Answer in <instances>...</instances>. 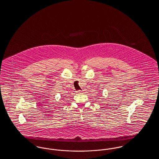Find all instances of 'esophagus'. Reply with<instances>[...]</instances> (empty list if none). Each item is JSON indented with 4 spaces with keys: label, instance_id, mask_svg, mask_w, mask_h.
Instances as JSON below:
<instances>
[{
    "label": "esophagus",
    "instance_id": "obj_1",
    "mask_svg": "<svg viewBox=\"0 0 159 159\" xmlns=\"http://www.w3.org/2000/svg\"><path fill=\"white\" fill-rule=\"evenodd\" d=\"M76 92H77V93H82V91H80V90H79V91H76Z\"/></svg>",
    "mask_w": 159,
    "mask_h": 159
}]
</instances>
